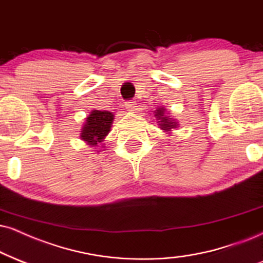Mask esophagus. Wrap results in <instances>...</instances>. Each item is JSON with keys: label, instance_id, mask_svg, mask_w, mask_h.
I'll use <instances>...</instances> for the list:
<instances>
[{"label": "esophagus", "instance_id": "1", "mask_svg": "<svg viewBox=\"0 0 263 263\" xmlns=\"http://www.w3.org/2000/svg\"><path fill=\"white\" fill-rule=\"evenodd\" d=\"M137 103H135V101H133V100H128V101H125V107L126 109H129V111H134L135 109V106Z\"/></svg>", "mask_w": 263, "mask_h": 263}]
</instances>
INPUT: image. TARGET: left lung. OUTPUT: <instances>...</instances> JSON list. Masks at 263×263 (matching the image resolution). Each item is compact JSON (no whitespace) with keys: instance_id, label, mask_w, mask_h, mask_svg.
Returning <instances> with one entry per match:
<instances>
[{"instance_id":"1","label":"left lung","mask_w":263,"mask_h":263,"mask_svg":"<svg viewBox=\"0 0 263 263\" xmlns=\"http://www.w3.org/2000/svg\"><path fill=\"white\" fill-rule=\"evenodd\" d=\"M163 115H164L163 109L160 108V109H157V111H156V116L160 119H162V121H161L162 124H160L161 128L163 129V130H171L172 128H176V126H177L176 123L171 122V119H167V117H164Z\"/></svg>"}]
</instances>
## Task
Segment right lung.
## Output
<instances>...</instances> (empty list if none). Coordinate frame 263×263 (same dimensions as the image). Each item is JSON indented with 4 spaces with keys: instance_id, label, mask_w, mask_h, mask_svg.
Returning <instances> with one entry per match:
<instances>
[{
    "instance_id": "obj_1",
    "label": "right lung",
    "mask_w": 263,
    "mask_h": 263,
    "mask_svg": "<svg viewBox=\"0 0 263 263\" xmlns=\"http://www.w3.org/2000/svg\"><path fill=\"white\" fill-rule=\"evenodd\" d=\"M113 122V115L111 112L92 111L91 115L86 118V124L82 132V139L84 141L96 145L101 142L102 139L108 134Z\"/></svg>"
}]
</instances>
